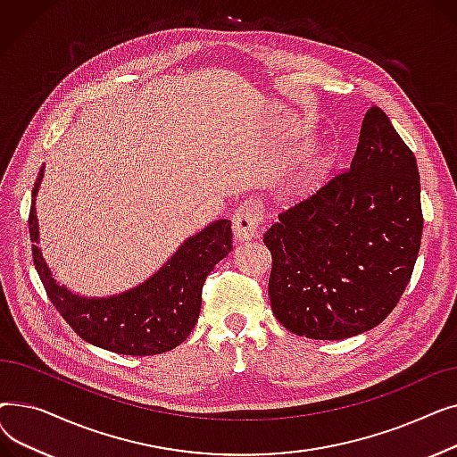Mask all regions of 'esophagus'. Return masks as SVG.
Wrapping results in <instances>:
<instances>
[{"label": "esophagus", "instance_id": "obj_1", "mask_svg": "<svg viewBox=\"0 0 457 457\" xmlns=\"http://www.w3.org/2000/svg\"><path fill=\"white\" fill-rule=\"evenodd\" d=\"M261 224V207L257 202L246 200L237 207L233 214V235L238 243L250 241L257 235Z\"/></svg>", "mask_w": 457, "mask_h": 457}]
</instances>
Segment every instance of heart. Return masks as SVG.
Here are the masks:
<instances>
[{
    "label": "heart",
    "instance_id": "b5f03b06",
    "mask_svg": "<svg viewBox=\"0 0 457 457\" xmlns=\"http://www.w3.org/2000/svg\"><path fill=\"white\" fill-rule=\"evenodd\" d=\"M311 185H313V174H309V172H305V174H302L293 185H291V195H302V192H305Z\"/></svg>",
    "mask_w": 457,
    "mask_h": 457
}]
</instances>
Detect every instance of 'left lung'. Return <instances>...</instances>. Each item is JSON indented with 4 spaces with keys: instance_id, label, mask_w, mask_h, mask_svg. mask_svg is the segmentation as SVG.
<instances>
[{
    "instance_id": "obj_1",
    "label": "left lung",
    "mask_w": 457,
    "mask_h": 457,
    "mask_svg": "<svg viewBox=\"0 0 457 457\" xmlns=\"http://www.w3.org/2000/svg\"><path fill=\"white\" fill-rule=\"evenodd\" d=\"M422 222L417 159L372 105L348 170L279 212L262 237L274 317L320 341L372 329L411 279Z\"/></svg>"
}]
</instances>
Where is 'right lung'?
<instances>
[{
  "label": "right lung",
  "mask_w": 457,
  "mask_h": 457,
  "mask_svg": "<svg viewBox=\"0 0 457 457\" xmlns=\"http://www.w3.org/2000/svg\"><path fill=\"white\" fill-rule=\"evenodd\" d=\"M33 188L29 237L35 269L55 309L79 337L94 346L124 355H155L179 346L196 326L205 278L233 248L231 222L216 220L178 248L164 265L133 289L107 298H88L68 291L54 278L38 243L37 192Z\"/></svg>",
  "instance_id": "1"
}]
</instances>
